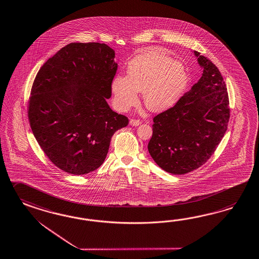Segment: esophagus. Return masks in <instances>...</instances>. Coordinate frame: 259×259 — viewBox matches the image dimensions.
<instances>
[{
	"instance_id": "obj_1",
	"label": "esophagus",
	"mask_w": 259,
	"mask_h": 259,
	"mask_svg": "<svg viewBox=\"0 0 259 259\" xmlns=\"http://www.w3.org/2000/svg\"><path fill=\"white\" fill-rule=\"evenodd\" d=\"M140 124H141L140 120L131 119V121H130V125L133 126H139Z\"/></svg>"
}]
</instances>
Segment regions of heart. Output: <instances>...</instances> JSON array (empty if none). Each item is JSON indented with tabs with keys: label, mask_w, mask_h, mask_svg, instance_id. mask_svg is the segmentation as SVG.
Listing matches in <instances>:
<instances>
[{
	"label": "heart",
	"mask_w": 259,
	"mask_h": 259,
	"mask_svg": "<svg viewBox=\"0 0 259 259\" xmlns=\"http://www.w3.org/2000/svg\"><path fill=\"white\" fill-rule=\"evenodd\" d=\"M126 74L115 76L111 85L114 104L123 112L138 102V92L148 110L163 112L179 101L189 80L182 63L155 51L133 58Z\"/></svg>",
	"instance_id": "obj_1"
}]
</instances>
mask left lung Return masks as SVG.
<instances>
[{
  "mask_svg": "<svg viewBox=\"0 0 259 259\" xmlns=\"http://www.w3.org/2000/svg\"><path fill=\"white\" fill-rule=\"evenodd\" d=\"M203 74L176 103L154 117L148 152L167 172L183 175L203 165L225 136L230 116L226 83L209 59L193 52Z\"/></svg>",
  "mask_w": 259,
  "mask_h": 259,
  "instance_id": "1",
  "label": "left lung"
}]
</instances>
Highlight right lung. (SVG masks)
Listing matches in <instances>:
<instances>
[{"label": "right lung", "instance_id": "add662e5", "mask_svg": "<svg viewBox=\"0 0 259 259\" xmlns=\"http://www.w3.org/2000/svg\"><path fill=\"white\" fill-rule=\"evenodd\" d=\"M106 44L70 43L41 67L28 117L47 157L71 175H85L106 159L113 133L128 119L107 103L117 70Z\"/></svg>", "mask_w": 259, "mask_h": 259}]
</instances>
